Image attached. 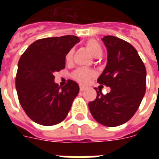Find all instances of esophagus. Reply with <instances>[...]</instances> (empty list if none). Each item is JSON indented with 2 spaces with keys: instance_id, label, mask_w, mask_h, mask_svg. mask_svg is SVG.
I'll return each instance as SVG.
<instances>
[{
  "instance_id": "obj_1",
  "label": "esophagus",
  "mask_w": 159,
  "mask_h": 159,
  "mask_svg": "<svg viewBox=\"0 0 159 159\" xmlns=\"http://www.w3.org/2000/svg\"><path fill=\"white\" fill-rule=\"evenodd\" d=\"M85 89H86V87H85L84 86H82V85L80 86V91H81V92H83Z\"/></svg>"
}]
</instances>
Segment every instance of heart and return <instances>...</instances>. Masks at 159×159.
<instances>
[{
    "mask_svg": "<svg viewBox=\"0 0 159 159\" xmlns=\"http://www.w3.org/2000/svg\"><path fill=\"white\" fill-rule=\"evenodd\" d=\"M85 46L87 47L88 50L92 53V54L94 57H101L103 53V48L102 45L100 44L98 41H97L94 39H90L85 43ZM73 56V49H70L66 54V60L67 62H70ZM93 72L92 70L85 67H79L77 70H75L72 72V77L73 79H75L77 82L82 84H87L89 82L92 77H93Z\"/></svg>",
    "mask_w": 159,
    "mask_h": 159,
    "instance_id": "heart-1",
    "label": "heart"
}]
</instances>
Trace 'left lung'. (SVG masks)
I'll use <instances>...</instances> for the list:
<instances>
[{
  "label": "left lung",
  "instance_id": "1",
  "mask_svg": "<svg viewBox=\"0 0 159 159\" xmlns=\"http://www.w3.org/2000/svg\"><path fill=\"white\" fill-rule=\"evenodd\" d=\"M102 41L107 48V64L97 82L111 87L106 95L97 91V98L89 102L92 116L108 127L129 120L138 110L146 91V68L130 43L107 35Z\"/></svg>",
  "mask_w": 159,
  "mask_h": 159
}]
</instances>
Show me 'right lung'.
Returning <instances> with one entry per match:
<instances>
[{"instance_id":"add662e5","label":"right lung","mask_w":159,"mask_h":159,"mask_svg":"<svg viewBox=\"0 0 159 159\" xmlns=\"http://www.w3.org/2000/svg\"><path fill=\"white\" fill-rule=\"evenodd\" d=\"M80 39L75 35L40 39L21 55L16 77V87L22 108L35 123L54 125L69 112L79 86L67 80L60 87L53 73L65 67L66 54Z\"/></svg>"}]
</instances>
